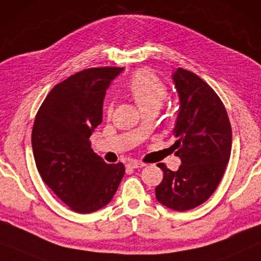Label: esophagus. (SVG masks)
<instances>
[{"mask_svg": "<svg viewBox=\"0 0 261 261\" xmlns=\"http://www.w3.org/2000/svg\"><path fill=\"white\" fill-rule=\"evenodd\" d=\"M146 164L143 163V162H138V161H130L129 163H127V168H131V169H137V168H142V167H145Z\"/></svg>", "mask_w": 261, "mask_h": 261, "instance_id": "esophagus-1", "label": "esophagus"}]
</instances>
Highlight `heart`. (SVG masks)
I'll use <instances>...</instances> for the list:
<instances>
[{
  "label": "heart",
  "mask_w": 261,
  "mask_h": 261,
  "mask_svg": "<svg viewBox=\"0 0 261 261\" xmlns=\"http://www.w3.org/2000/svg\"><path fill=\"white\" fill-rule=\"evenodd\" d=\"M127 93L142 112L157 110L163 105L168 98V89L162 80L148 69H141L131 76L126 86ZM112 106L109 105L110 113Z\"/></svg>",
  "instance_id": "b5f03b06"
}]
</instances>
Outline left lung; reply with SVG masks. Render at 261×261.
<instances>
[{
    "label": "left lung",
    "instance_id": "obj_1",
    "mask_svg": "<svg viewBox=\"0 0 261 261\" xmlns=\"http://www.w3.org/2000/svg\"><path fill=\"white\" fill-rule=\"evenodd\" d=\"M172 80L179 112L171 148L182 164L176 171L157 164L163 179L155 192L160 203L185 212L202 204L219 186L230 156L232 127L221 99L199 75L177 68Z\"/></svg>",
    "mask_w": 261,
    "mask_h": 261
}]
</instances>
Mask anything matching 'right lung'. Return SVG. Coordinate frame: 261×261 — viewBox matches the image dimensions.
I'll use <instances>...</instances> for the list:
<instances>
[{"label": "right lung", "mask_w": 261, "mask_h": 261, "mask_svg": "<svg viewBox=\"0 0 261 261\" xmlns=\"http://www.w3.org/2000/svg\"><path fill=\"white\" fill-rule=\"evenodd\" d=\"M124 68L94 67L58 84L36 113L32 146L43 182L73 212L87 214L115 195L125 168L108 164L91 149L90 136L102 120L110 84Z\"/></svg>", "instance_id": "1"}]
</instances>
